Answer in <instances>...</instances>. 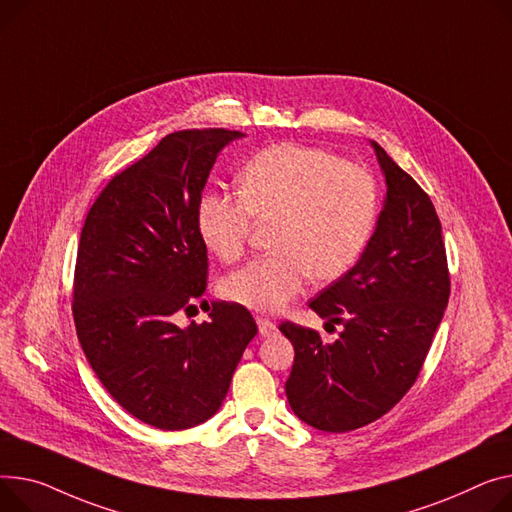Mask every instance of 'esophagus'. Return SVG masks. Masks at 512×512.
Returning <instances> with one entry per match:
<instances>
[{
    "label": "esophagus",
    "instance_id": "esophagus-1",
    "mask_svg": "<svg viewBox=\"0 0 512 512\" xmlns=\"http://www.w3.org/2000/svg\"><path fill=\"white\" fill-rule=\"evenodd\" d=\"M257 325H259L261 337H271V335H276V331H278V327H276L274 321L263 319V317H257Z\"/></svg>",
    "mask_w": 512,
    "mask_h": 512
}]
</instances>
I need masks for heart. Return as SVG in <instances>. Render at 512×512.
<instances>
[{
  "label": "heart",
  "mask_w": 512,
  "mask_h": 512,
  "mask_svg": "<svg viewBox=\"0 0 512 512\" xmlns=\"http://www.w3.org/2000/svg\"><path fill=\"white\" fill-rule=\"evenodd\" d=\"M253 218L276 220L274 255L222 280V294L257 313H278L306 280L342 278L364 251L377 218V185L364 168L302 144H274L238 173V197L203 191L195 222L203 245L230 263L243 255Z\"/></svg>",
  "instance_id": "b5f03b06"
}]
</instances>
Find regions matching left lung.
Here are the masks:
<instances>
[{"mask_svg": "<svg viewBox=\"0 0 512 512\" xmlns=\"http://www.w3.org/2000/svg\"><path fill=\"white\" fill-rule=\"evenodd\" d=\"M370 146L387 187L377 226L356 265L309 302L342 331L327 344L313 329L280 325L294 346L288 403L323 432L379 420L410 391L451 294L430 197L377 142Z\"/></svg>", "mask_w": 512, "mask_h": 512, "instance_id": "obj_1", "label": "left lung"}]
</instances>
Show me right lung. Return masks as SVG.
Wrapping results in <instances>:
<instances>
[{"label":"right lung","mask_w":512,"mask_h":512,"mask_svg":"<svg viewBox=\"0 0 512 512\" xmlns=\"http://www.w3.org/2000/svg\"><path fill=\"white\" fill-rule=\"evenodd\" d=\"M228 129L168 133L102 189L76 263L74 321L86 360L111 397L160 430L210 420L257 333L243 304L203 302L210 321L179 327L208 280L197 199L230 142Z\"/></svg>","instance_id":"obj_1"}]
</instances>
